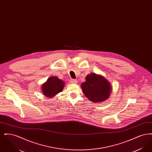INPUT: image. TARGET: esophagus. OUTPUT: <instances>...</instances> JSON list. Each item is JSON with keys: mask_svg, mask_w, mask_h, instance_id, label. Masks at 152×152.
I'll list each match as a JSON object with an SVG mask.
<instances>
[{"mask_svg": "<svg viewBox=\"0 0 152 152\" xmlns=\"http://www.w3.org/2000/svg\"><path fill=\"white\" fill-rule=\"evenodd\" d=\"M70 82L72 84H76L77 83V80L71 79L70 80Z\"/></svg>", "mask_w": 152, "mask_h": 152, "instance_id": "esophagus-1", "label": "esophagus"}]
</instances>
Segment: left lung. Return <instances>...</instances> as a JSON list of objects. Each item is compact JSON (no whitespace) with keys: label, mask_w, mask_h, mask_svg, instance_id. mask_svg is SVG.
<instances>
[{"label":"left lung","mask_w":152,"mask_h":152,"mask_svg":"<svg viewBox=\"0 0 152 152\" xmlns=\"http://www.w3.org/2000/svg\"><path fill=\"white\" fill-rule=\"evenodd\" d=\"M83 92L90 101L102 102L109 97L112 88L108 80L95 73L88 74L86 81L81 83Z\"/></svg>","instance_id":"obj_1"}]
</instances>
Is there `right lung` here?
Listing matches in <instances>:
<instances>
[{"instance_id": "right-lung-1", "label": "right lung", "mask_w": 152, "mask_h": 152, "mask_svg": "<svg viewBox=\"0 0 152 152\" xmlns=\"http://www.w3.org/2000/svg\"><path fill=\"white\" fill-rule=\"evenodd\" d=\"M65 83L56 76H51L42 84L41 89L44 96L47 97H53L63 91Z\"/></svg>"}]
</instances>
